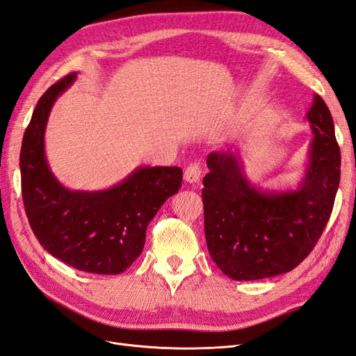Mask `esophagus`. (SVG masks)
Returning a JSON list of instances; mask_svg holds the SVG:
<instances>
[{
  "label": "esophagus",
  "instance_id": "esophagus-1",
  "mask_svg": "<svg viewBox=\"0 0 356 356\" xmlns=\"http://www.w3.org/2000/svg\"><path fill=\"white\" fill-rule=\"evenodd\" d=\"M200 177H202V166L199 163H191L190 166H187L186 172H184V178H186V181L190 184L199 182Z\"/></svg>",
  "mask_w": 356,
  "mask_h": 356
}]
</instances>
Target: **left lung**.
Listing matches in <instances>:
<instances>
[{"label":"left lung","instance_id":"left-lung-1","mask_svg":"<svg viewBox=\"0 0 356 356\" xmlns=\"http://www.w3.org/2000/svg\"><path fill=\"white\" fill-rule=\"evenodd\" d=\"M308 163L296 188L264 190L243 169L240 150L212 152L203 178L204 236L213 262L236 281L262 280L296 268L311 253L333 211L340 150L332 113L314 95Z\"/></svg>","mask_w":356,"mask_h":356}]
</instances>
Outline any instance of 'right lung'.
I'll return each instance as SVG.
<instances>
[{"instance_id":"add662e5","label":"right lung","mask_w":356,"mask_h":356,"mask_svg":"<svg viewBox=\"0 0 356 356\" xmlns=\"http://www.w3.org/2000/svg\"><path fill=\"white\" fill-rule=\"evenodd\" d=\"M78 76L51 85L36 104L20 152L22 194L31 228L57 259L91 274H120L141 254L145 229L161 206L178 193V166H138L99 191L70 190L47 162L45 129L51 108Z\"/></svg>"}]
</instances>
